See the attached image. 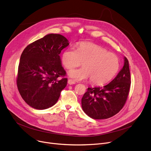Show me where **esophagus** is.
Returning a JSON list of instances; mask_svg holds the SVG:
<instances>
[{"label":"esophagus","instance_id":"esophagus-1","mask_svg":"<svg viewBox=\"0 0 151 151\" xmlns=\"http://www.w3.org/2000/svg\"><path fill=\"white\" fill-rule=\"evenodd\" d=\"M68 83L70 85H73V84H75V82L73 80H68Z\"/></svg>","mask_w":151,"mask_h":151}]
</instances>
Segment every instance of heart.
<instances>
[{"instance_id":"b5f03b06","label":"heart","mask_w":151,"mask_h":151,"mask_svg":"<svg viewBox=\"0 0 151 151\" xmlns=\"http://www.w3.org/2000/svg\"><path fill=\"white\" fill-rule=\"evenodd\" d=\"M61 60L67 69H72L83 62V67L70 70L69 76L78 81L91 78L96 84L110 81L119 68V60L116 54L89 42L78 43L76 49H66L62 52Z\"/></svg>"}]
</instances>
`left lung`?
<instances>
[{
    "label": "left lung",
    "mask_w": 151,
    "mask_h": 151,
    "mask_svg": "<svg viewBox=\"0 0 151 151\" xmlns=\"http://www.w3.org/2000/svg\"><path fill=\"white\" fill-rule=\"evenodd\" d=\"M122 68L104 87L89 88L81 99L84 112L94 119H104L120 111L127 99L131 84L129 61L124 57Z\"/></svg>",
    "instance_id": "left-lung-1"
}]
</instances>
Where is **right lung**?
<instances>
[{
    "label": "right lung",
    "mask_w": 151,
    "mask_h": 151,
    "mask_svg": "<svg viewBox=\"0 0 151 151\" xmlns=\"http://www.w3.org/2000/svg\"><path fill=\"white\" fill-rule=\"evenodd\" d=\"M69 45L62 35L50 34L24 50L18 66L17 86L22 99L30 106L45 109L54 105L67 79L60 53Z\"/></svg>",
    "instance_id": "obj_1"
}]
</instances>
